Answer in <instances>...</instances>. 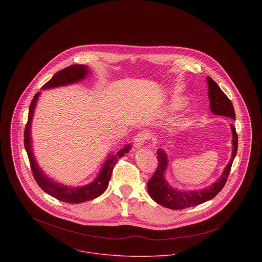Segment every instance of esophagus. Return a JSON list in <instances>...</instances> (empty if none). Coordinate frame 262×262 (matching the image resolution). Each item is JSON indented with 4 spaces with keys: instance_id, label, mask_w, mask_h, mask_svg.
Masks as SVG:
<instances>
[{
    "instance_id": "34e87169",
    "label": "esophagus",
    "mask_w": 262,
    "mask_h": 262,
    "mask_svg": "<svg viewBox=\"0 0 262 262\" xmlns=\"http://www.w3.org/2000/svg\"><path fill=\"white\" fill-rule=\"evenodd\" d=\"M148 134L146 132H139L135 135V138H134V146L136 148H140L143 143L148 139Z\"/></svg>"
}]
</instances>
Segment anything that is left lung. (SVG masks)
Returning <instances> with one entry per match:
<instances>
[{"instance_id": "8db88e82", "label": "left lung", "mask_w": 262, "mask_h": 262, "mask_svg": "<svg viewBox=\"0 0 262 262\" xmlns=\"http://www.w3.org/2000/svg\"><path fill=\"white\" fill-rule=\"evenodd\" d=\"M207 81L209 86L208 95L210 99L211 111L215 115H221L235 119L234 107L229 98L225 95L224 92L210 76L207 77ZM231 129L233 133V150L231 160L225 167L221 178H219L218 181L213 184V186L206 187L201 190L188 191H180L170 187L163 178L164 170L166 169L167 166V156L163 150L158 149L156 152L158 165L155 172L153 173V176L150 178L147 183V190L149 192L150 196L157 204L172 210H182L189 207L198 206L216 196L224 187L229 173L231 171L233 160L237 153L238 135L233 124H231Z\"/></svg>"}]
</instances>
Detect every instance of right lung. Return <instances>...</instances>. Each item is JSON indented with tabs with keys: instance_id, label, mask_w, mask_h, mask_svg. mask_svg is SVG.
<instances>
[{
	"instance_id": "obj_1",
	"label": "right lung",
	"mask_w": 262,
	"mask_h": 262,
	"mask_svg": "<svg viewBox=\"0 0 262 262\" xmlns=\"http://www.w3.org/2000/svg\"><path fill=\"white\" fill-rule=\"evenodd\" d=\"M86 74H88L86 66L73 64L71 67H68V68L57 72L42 86V89H50V88H54V86L64 85L68 83H73L77 80L82 79ZM38 97H39V93H36L32 99V102L29 107L28 121H27V124L25 126V131H24V146H25V149H26L28 158H29L31 171L33 173V177H34L38 186L41 187L45 192L50 194L51 196H53L59 201L66 202V203H70V204H79V203H83L85 201H90L95 198H98L108 187L111 176H112L114 165L116 164V162L118 161L119 158H121L126 153H128V151L130 149V146L127 145L123 149L118 151L116 154L110 155V157L106 160L104 166L102 167V170H101L99 177L92 184L82 187H69L55 184L54 182L47 179L42 173L41 169L38 167L37 163L33 156V152L31 149L30 126H31V120H32V116H33Z\"/></svg>"
}]
</instances>
